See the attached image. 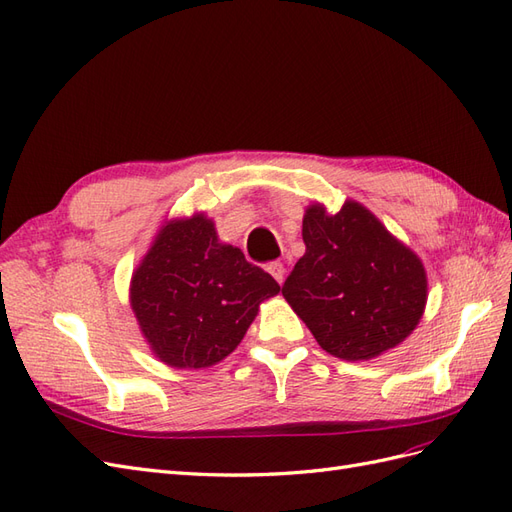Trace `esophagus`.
<instances>
[{"instance_id": "34e87169", "label": "esophagus", "mask_w": 512, "mask_h": 512, "mask_svg": "<svg viewBox=\"0 0 512 512\" xmlns=\"http://www.w3.org/2000/svg\"><path fill=\"white\" fill-rule=\"evenodd\" d=\"M267 271L275 277L277 284L284 282V265H282V262H271V265L267 267Z\"/></svg>"}]
</instances>
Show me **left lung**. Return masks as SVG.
Instances as JSON below:
<instances>
[{"mask_svg": "<svg viewBox=\"0 0 512 512\" xmlns=\"http://www.w3.org/2000/svg\"><path fill=\"white\" fill-rule=\"evenodd\" d=\"M303 241L282 294L324 352L371 361L418 327L427 305L423 260L367 207L348 198L329 213L312 203Z\"/></svg>", "mask_w": 512, "mask_h": 512, "instance_id": "left-lung-1", "label": "left lung"}]
</instances>
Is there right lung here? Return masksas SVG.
<instances>
[{
	"mask_svg": "<svg viewBox=\"0 0 512 512\" xmlns=\"http://www.w3.org/2000/svg\"><path fill=\"white\" fill-rule=\"evenodd\" d=\"M269 273L222 243L205 213L166 220L130 280L149 350L175 369H205L235 350L260 303L280 294Z\"/></svg>",
	"mask_w": 512,
	"mask_h": 512,
	"instance_id": "obj_1",
	"label": "right lung"
}]
</instances>
